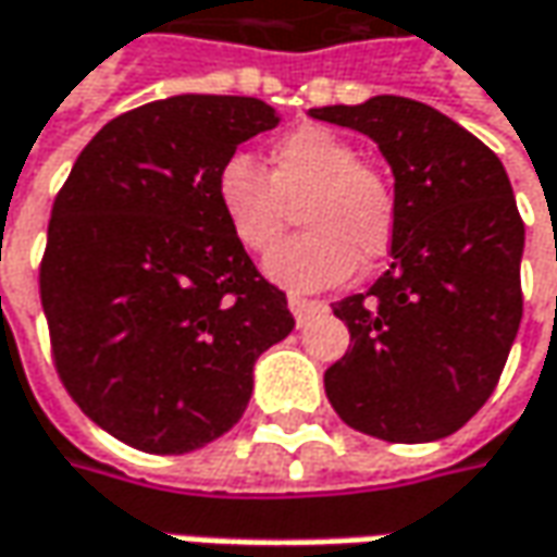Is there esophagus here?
<instances>
[{"label":"esophagus","instance_id":"1","mask_svg":"<svg viewBox=\"0 0 557 557\" xmlns=\"http://www.w3.org/2000/svg\"><path fill=\"white\" fill-rule=\"evenodd\" d=\"M286 302H289V311H293V318H296V324L299 326L308 324L314 314L326 311V305L321 302V299H305V296H299V293H289V296H286Z\"/></svg>","mask_w":557,"mask_h":557}]
</instances>
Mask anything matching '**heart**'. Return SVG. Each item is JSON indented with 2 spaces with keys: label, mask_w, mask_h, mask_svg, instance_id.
Returning <instances> with one entry per match:
<instances>
[{
  "label": "heart",
  "mask_w": 557,
  "mask_h": 557,
  "mask_svg": "<svg viewBox=\"0 0 557 557\" xmlns=\"http://www.w3.org/2000/svg\"><path fill=\"white\" fill-rule=\"evenodd\" d=\"M271 171L233 156L218 174V206L233 239L267 255L300 208L308 234L268 256L264 274L289 289H324L374 264L396 236V193L358 149L324 127L280 136L268 152Z\"/></svg>",
  "instance_id": "heart-1"
}]
</instances>
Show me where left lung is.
I'll return each instance as SVG.
<instances>
[{"label": "left lung", "mask_w": 557, "mask_h": 557, "mask_svg": "<svg viewBox=\"0 0 557 557\" xmlns=\"http://www.w3.org/2000/svg\"><path fill=\"white\" fill-rule=\"evenodd\" d=\"M308 114L374 139L399 211L389 271L333 305L351 346L326 368V399L386 443L451 436L493 396L523 314L511 181L490 146L405 96Z\"/></svg>", "instance_id": "1"}]
</instances>
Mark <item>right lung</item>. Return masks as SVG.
<instances>
[{
	"mask_svg": "<svg viewBox=\"0 0 557 557\" xmlns=\"http://www.w3.org/2000/svg\"><path fill=\"white\" fill-rule=\"evenodd\" d=\"M277 124L252 96L158 99L92 136L55 196L39 264L55 371L89 421L139 451L224 436L258 355L296 326L218 206L224 161Z\"/></svg>",
	"mask_w": 557,
	"mask_h": 557,
	"instance_id": "right-lung-1",
	"label": "right lung"
}]
</instances>
